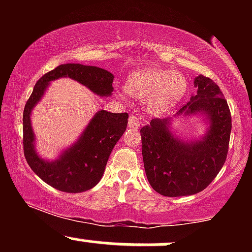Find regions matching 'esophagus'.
Returning a JSON list of instances; mask_svg holds the SVG:
<instances>
[{
  "label": "esophagus",
  "instance_id": "34e87169",
  "mask_svg": "<svg viewBox=\"0 0 252 252\" xmlns=\"http://www.w3.org/2000/svg\"><path fill=\"white\" fill-rule=\"evenodd\" d=\"M128 124H129V128L137 129L138 126H140V124H141V120H140V118H138V117L134 116V115H131V116L129 117Z\"/></svg>",
  "mask_w": 252,
  "mask_h": 252
}]
</instances>
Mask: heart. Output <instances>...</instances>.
<instances>
[{
    "mask_svg": "<svg viewBox=\"0 0 252 252\" xmlns=\"http://www.w3.org/2000/svg\"><path fill=\"white\" fill-rule=\"evenodd\" d=\"M126 89L138 99L147 98V109L162 114L179 103L187 90V80L175 71L147 67L130 74Z\"/></svg>",
    "mask_w": 252,
    "mask_h": 252,
    "instance_id": "b5f03b06",
    "label": "heart"
}]
</instances>
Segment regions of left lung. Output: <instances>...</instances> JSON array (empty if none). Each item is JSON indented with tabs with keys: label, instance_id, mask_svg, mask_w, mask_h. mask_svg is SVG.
Masks as SVG:
<instances>
[{
	"label": "left lung",
	"instance_id": "obj_1",
	"mask_svg": "<svg viewBox=\"0 0 252 252\" xmlns=\"http://www.w3.org/2000/svg\"><path fill=\"white\" fill-rule=\"evenodd\" d=\"M196 92L175 116H200L205 131L185 140L173 134V117L154 118L141 129L142 156L153 189L164 196L201 192L220 172L227 156L231 114L220 89L210 78L194 79Z\"/></svg>",
	"mask_w": 252,
	"mask_h": 252
}]
</instances>
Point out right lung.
I'll list each match as a JSON object with an SVG mask.
<instances>
[{
  "mask_svg": "<svg viewBox=\"0 0 252 252\" xmlns=\"http://www.w3.org/2000/svg\"><path fill=\"white\" fill-rule=\"evenodd\" d=\"M59 78H71L99 97L112 94L114 74L82 63H63L37 80L24 110V152L26 160L41 180L66 193L91 189L100 181L109 156L128 126V114L99 110L73 144L63 149L54 160H46L35 149V134L31 115L42 99L48 85Z\"/></svg>",
  "mask_w": 252,
  "mask_h": 252,
  "instance_id": "add662e5",
  "label": "right lung"
}]
</instances>
